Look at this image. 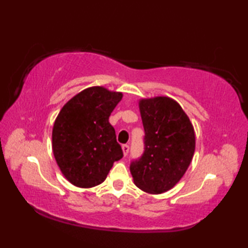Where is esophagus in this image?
Here are the masks:
<instances>
[{
	"label": "esophagus",
	"mask_w": 248,
	"mask_h": 248,
	"mask_svg": "<svg viewBox=\"0 0 248 248\" xmlns=\"http://www.w3.org/2000/svg\"><path fill=\"white\" fill-rule=\"evenodd\" d=\"M123 152L124 156H127L128 153H129V145L128 144H124L123 145Z\"/></svg>",
	"instance_id": "obj_1"
}]
</instances>
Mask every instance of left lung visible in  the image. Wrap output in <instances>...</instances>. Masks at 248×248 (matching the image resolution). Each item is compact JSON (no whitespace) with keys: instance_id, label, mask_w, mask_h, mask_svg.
<instances>
[{"instance_id":"8db88e82","label":"left lung","mask_w":248,"mask_h":248,"mask_svg":"<svg viewBox=\"0 0 248 248\" xmlns=\"http://www.w3.org/2000/svg\"><path fill=\"white\" fill-rule=\"evenodd\" d=\"M144 128V151L133 159L130 171L137 187L149 194H162L177 184L195 152V131L177 102L170 97L139 103Z\"/></svg>"}]
</instances>
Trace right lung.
Wrapping results in <instances>:
<instances>
[{"label":"right lung","mask_w":248,"mask_h":248,"mask_svg":"<svg viewBox=\"0 0 248 248\" xmlns=\"http://www.w3.org/2000/svg\"><path fill=\"white\" fill-rule=\"evenodd\" d=\"M123 94L102 86L82 91L59 112L52 130V151L62 174L74 186L91 188L106 179L124 156L109 116Z\"/></svg>","instance_id":"obj_1"}]
</instances>
